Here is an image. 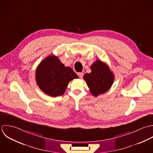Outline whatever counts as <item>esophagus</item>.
I'll return each mask as SVG.
<instances>
[{"label": "esophagus", "mask_w": 153, "mask_h": 153, "mask_svg": "<svg viewBox=\"0 0 153 153\" xmlns=\"http://www.w3.org/2000/svg\"><path fill=\"white\" fill-rule=\"evenodd\" d=\"M77 74H78V76H79L80 79H82V78L83 77V73H79Z\"/></svg>", "instance_id": "esophagus-1"}]
</instances>
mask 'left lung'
<instances>
[{"label": "left lung", "instance_id": "8db88e82", "mask_svg": "<svg viewBox=\"0 0 153 153\" xmlns=\"http://www.w3.org/2000/svg\"><path fill=\"white\" fill-rule=\"evenodd\" d=\"M91 69V73L85 74L83 78L91 93L97 97L111 88L114 81V75L109 67L100 60L95 61Z\"/></svg>", "mask_w": 153, "mask_h": 153}]
</instances>
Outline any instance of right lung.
Here are the masks:
<instances>
[{"instance_id": "right-lung-1", "label": "right lung", "mask_w": 153, "mask_h": 153, "mask_svg": "<svg viewBox=\"0 0 153 153\" xmlns=\"http://www.w3.org/2000/svg\"><path fill=\"white\" fill-rule=\"evenodd\" d=\"M79 77L59 58L51 55L44 59L36 69L35 79L40 89L51 97L62 95L69 82Z\"/></svg>"}]
</instances>
